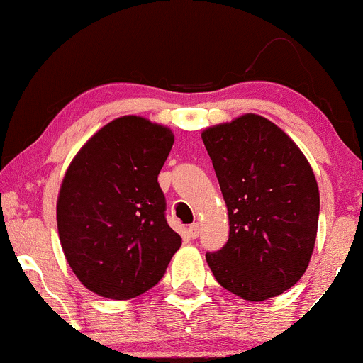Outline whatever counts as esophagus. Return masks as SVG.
<instances>
[{
    "instance_id": "obj_1",
    "label": "esophagus",
    "mask_w": 363,
    "mask_h": 363,
    "mask_svg": "<svg viewBox=\"0 0 363 363\" xmlns=\"http://www.w3.org/2000/svg\"><path fill=\"white\" fill-rule=\"evenodd\" d=\"M187 232H189V237H193V239H196V237H199V232H201V225L193 223Z\"/></svg>"
}]
</instances>
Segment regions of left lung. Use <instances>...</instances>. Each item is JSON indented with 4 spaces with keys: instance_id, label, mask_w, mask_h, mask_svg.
I'll use <instances>...</instances> for the list:
<instances>
[{
    "instance_id": "1",
    "label": "left lung",
    "mask_w": 363,
    "mask_h": 363,
    "mask_svg": "<svg viewBox=\"0 0 363 363\" xmlns=\"http://www.w3.org/2000/svg\"><path fill=\"white\" fill-rule=\"evenodd\" d=\"M228 215V240L206 262L225 290L262 302L294 286L318 235L319 187L295 141L244 114L201 133Z\"/></svg>"
}]
</instances>
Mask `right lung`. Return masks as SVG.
Segmentation results:
<instances>
[{
  "label": "right lung",
  "instance_id": "right-lung-1",
  "mask_svg": "<svg viewBox=\"0 0 363 363\" xmlns=\"http://www.w3.org/2000/svg\"><path fill=\"white\" fill-rule=\"evenodd\" d=\"M172 145L170 128L123 116L99 129L66 169L56 205L60 242L82 285L101 297L145 294L181 247L157 181Z\"/></svg>",
  "mask_w": 363,
  "mask_h": 363
}]
</instances>
